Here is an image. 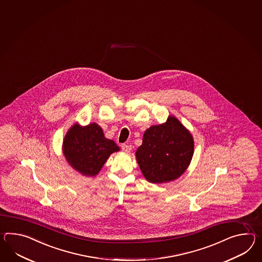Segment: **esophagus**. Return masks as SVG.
<instances>
[{
  "mask_svg": "<svg viewBox=\"0 0 262 262\" xmlns=\"http://www.w3.org/2000/svg\"><path fill=\"white\" fill-rule=\"evenodd\" d=\"M122 150L124 151V152H129L130 150H132V146L130 145H128V144H123L121 146Z\"/></svg>",
  "mask_w": 262,
  "mask_h": 262,
  "instance_id": "esophagus-1",
  "label": "esophagus"
}]
</instances>
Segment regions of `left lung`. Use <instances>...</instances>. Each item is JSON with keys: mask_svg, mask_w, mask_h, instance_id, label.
<instances>
[{"mask_svg": "<svg viewBox=\"0 0 262 262\" xmlns=\"http://www.w3.org/2000/svg\"><path fill=\"white\" fill-rule=\"evenodd\" d=\"M194 151L191 134L174 116L151 126L143 136L136 160L144 177L152 184L179 178L189 166Z\"/></svg>", "mask_w": 262, "mask_h": 262, "instance_id": "1", "label": "left lung"}]
</instances>
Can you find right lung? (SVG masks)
<instances>
[{
  "mask_svg": "<svg viewBox=\"0 0 262 262\" xmlns=\"http://www.w3.org/2000/svg\"><path fill=\"white\" fill-rule=\"evenodd\" d=\"M63 154L70 166L85 176H96L108 156L119 147L107 139L96 123L80 127L75 124L65 135Z\"/></svg>",
  "mask_w": 262,
  "mask_h": 262,
  "instance_id": "right-lung-1",
  "label": "right lung"
}]
</instances>
